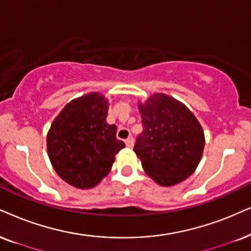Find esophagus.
<instances>
[{"instance_id": "1", "label": "esophagus", "mask_w": 251, "mask_h": 251, "mask_svg": "<svg viewBox=\"0 0 251 251\" xmlns=\"http://www.w3.org/2000/svg\"><path fill=\"white\" fill-rule=\"evenodd\" d=\"M125 144H126V146H127L128 148H132L133 145H134V139H133L132 136H129V138H127L125 140Z\"/></svg>"}]
</instances>
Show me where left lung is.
Listing matches in <instances>:
<instances>
[{
  "label": "left lung",
  "mask_w": 251,
  "mask_h": 251,
  "mask_svg": "<svg viewBox=\"0 0 251 251\" xmlns=\"http://www.w3.org/2000/svg\"><path fill=\"white\" fill-rule=\"evenodd\" d=\"M139 106L144 131L133 151L146 174L162 186L186 179L204 151L201 124L188 107L163 94L153 95Z\"/></svg>",
  "instance_id": "8db88e82"
}]
</instances>
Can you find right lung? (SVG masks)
<instances>
[{
    "instance_id": "obj_1",
    "label": "right lung",
    "mask_w": 251,
    "mask_h": 251,
    "mask_svg": "<svg viewBox=\"0 0 251 251\" xmlns=\"http://www.w3.org/2000/svg\"><path fill=\"white\" fill-rule=\"evenodd\" d=\"M107 100L91 93L72 100L50 125L47 151L56 174L78 189L94 188L125 147L117 126L106 123Z\"/></svg>"
}]
</instances>
